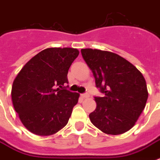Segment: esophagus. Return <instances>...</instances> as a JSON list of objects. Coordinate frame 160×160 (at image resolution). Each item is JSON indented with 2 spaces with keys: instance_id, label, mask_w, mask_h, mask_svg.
<instances>
[{
  "instance_id": "34e87169",
  "label": "esophagus",
  "mask_w": 160,
  "mask_h": 160,
  "mask_svg": "<svg viewBox=\"0 0 160 160\" xmlns=\"http://www.w3.org/2000/svg\"><path fill=\"white\" fill-rule=\"evenodd\" d=\"M81 96H82L83 98H88L89 96H90V95H89L88 93H85V94H82V95H81Z\"/></svg>"
}]
</instances>
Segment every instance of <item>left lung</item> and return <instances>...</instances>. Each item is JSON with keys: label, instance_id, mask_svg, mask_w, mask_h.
<instances>
[{"label": "left lung", "instance_id": "left-lung-1", "mask_svg": "<svg viewBox=\"0 0 160 160\" xmlns=\"http://www.w3.org/2000/svg\"><path fill=\"white\" fill-rule=\"evenodd\" d=\"M95 85L104 94L95 96L96 109L90 114L95 127L108 134H121L134 126L144 110L148 90L144 76L124 58L109 51L82 49Z\"/></svg>", "mask_w": 160, "mask_h": 160}]
</instances>
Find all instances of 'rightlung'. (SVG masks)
Returning <instances> with one entry per match:
<instances>
[{"label": "right lung", "instance_id": "obj_1", "mask_svg": "<svg viewBox=\"0 0 160 160\" xmlns=\"http://www.w3.org/2000/svg\"><path fill=\"white\" fill-rule=\"evenodd\" d=\"M78 55L77 49H46L31 58L16 77L11 89L13 106L31 133L51 135L67 124L80 95L64 85Z\"/></svg>", "mask_w": 160, "mask_h": 160}]
</instances>
